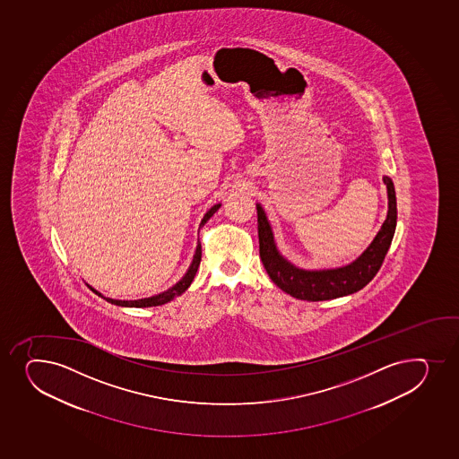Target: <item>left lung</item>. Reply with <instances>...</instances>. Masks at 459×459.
I'll list each match as a JSON object with an SVG mask.
<instances>
[{
    "mask_svg": "<svg viewBox=\"0 0 459 459\" xmlns=\"http://www.w3.org/2000/svg\"><path fill=\"white\" fill-rule=\"evenodd\" d=\"M388 194V212L380 230L370 246L360 253L355 261L338 268L305 270L288 261L277 248L273 227L264 207L256 203L259 255L268 276L281 291L299 300L323 301L351 296L362 290L379 272L385 255L388 253L397 224V203L394 183L384 176Z\"/></svg>",
    "mask_w": 459,
    "mask_h": 459,
    "instance_id": "left-lung-1",
    "label": "left lung"
}]
</instances>
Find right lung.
<instances>
[{
  "mask_svg": "<svg viewBox=\"0 0 459 459\" xmlns=\"http://www.w3.org/2000/svg\"><path fill=\"white\" fill-rule=\"evenodd\" d=\"M220 207H221V203H217V204H213V206L204 213V217H203L202 222H200V229L209 221V218L212 217L213 213L217 212ZM200 229H198V230H200ZM200 261H202V244L198 241L197 248H195V253H194L193 262H191V265L187 268V272L185 273V276H183L176 285H173L169 290H167V291L156 294V296L139 299V300H115V299L104 297L101 292L94 290L92 286H88L95 292V294H97V296L103 297L104 300L108 301V303H112V305L123 306V307H152V306L165 305L168 301L174 300L176 297L182 296L183 292L186 291L187 288L191 286L194 277L197 274Z\"/></svg>",
  "mask_w": 459,
  "mask_h": 459,
  "instance_id": "1",
  "label": "right lung"
}]
</instances>
